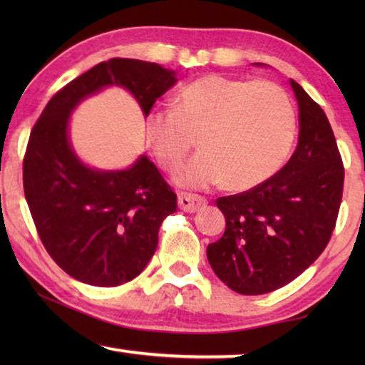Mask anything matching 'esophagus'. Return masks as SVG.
<instances>
[{"label":"esophagus","mask_w":365,"mask_h":365,"mask_svg":"<svg viewBox=\"0 0 365 365\" xmlns=\"http://www.w3.org/2000/svg\"><path fill=\"white\" fill-rule=\"evenodd\" d=\"M207 205V200L202 196H197L193 193H180L178 195V206L185 212H196L201 207Z\"/></svg>","instance_id":"obj_1"}]
</instances>
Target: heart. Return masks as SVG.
Returning a JSON list of instances; mask_svg holds the SVG:
<instances>
[{"instance_id":"b5f03b06","label":"heart","mask_w":365,"mask_h":365,"mask_svg":"<svg viewBox=\"0 0 365 365\" xmlns=\"http://www.w3.org/2000/svg\"><path fill=\"white\" fill-rule=\"evenodd\" d=\"M148 137L163 169L174 172L196 143L202 150L178 172L185 187L227 182L248 190L277 174L292 151L296 113L285 90L265 80L206 76L185 85L177 106L154 108Z\"/></svg>"}]
</instances>
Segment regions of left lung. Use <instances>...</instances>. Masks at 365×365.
<instances>
[{
    "instance_id": "8db88e82",
    "label": "left lung",
    "mask_w": 365,
    "mask_h": 365,
    "mask_svg": "<svg viewBox=\"0 0 365 365\" xmlns=\"http://www.w3.org/2000/svg\"><path fill=\"white\" fill-rule=\"evenodd\" d=\"M299 104L293 156L269 180L215 205L225 232L207 246L215 275L240 294L288 285L322 255L336 225L344 168L324 109L289 80Z\"/></svg>"
}]
</instances>
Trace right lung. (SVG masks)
<instances>
[{"mask_svg":"<svg viewBox=\"0 0 365 365\" xmlns=\"http://www.w3.org/2000/svg\"><path fill=\"white\" fill-rule=\"evenodd\" d=\"M175 82L174 71L154 63L113 58L63 86L35 122L24 193L48 255L76 280L117 287L140 275L158 248L160 224L177 211V195L146 156L127 170L83 165L67 140L71 110L103 86L119 85L148 115Z\"/></svg>","mask_w":365,"mask_h":365,"instance_id":"obj_1","label":"right lung"}]
</instances>
